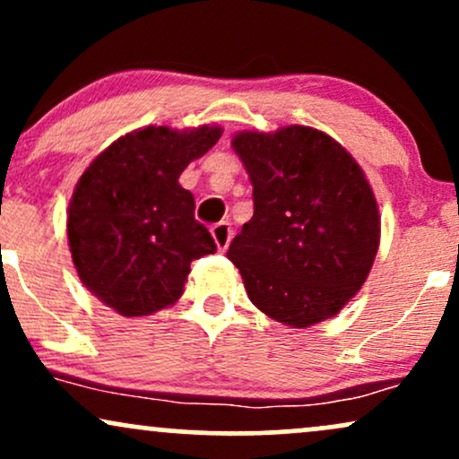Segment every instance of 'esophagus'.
<instances>
[{"label": "esophagus", "mask_w": 459, "mask_h": 459, "mask_svg": "<svg viewBox=\"0 0 459 459\" xmlns=\"http://www.w3.org/2000/svg\"><path fill=\"white\" fill-rule=\"evenodd\" d=\"M212 237L215 241V246H218L220 252H224L226 247L230 244V237H233V229H230L229 222H220L215 224L212 229Z\"/></svg>", "instance_id": "1"}]
</instances>
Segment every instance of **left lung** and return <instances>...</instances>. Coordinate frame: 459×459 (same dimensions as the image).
<instances>
[{
  "instance_id": "1",
  "label": "left lung",
  "mask_w": 459,
  "mask_h": 459,
  "mask_svg": "<svg viewBox=\"0 0 459 459\" xmlns=\"http://www.w3.org/2000/svg\"><path fill=\"white\" fill-rule=\"evenodd\" d=\"M233 149L250 177L255 215L226 256L250 302L291 328L334 317L360 291L380 247V212L362 168L304 125L239 131Z\"/></svg>"
}]
</instances>
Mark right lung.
<instances>
[{"label": "right lung", "instance_id": "1", "mask_svg": "<svg viewBox=\"0 0 459 459\" xmlns=\"http://www.w3.org/2000/svg\"><path fill=\"white\" fill-rule=\"evenodd\" d=\"M220 135L218 125H151L112 142L79 177L66 212L73 263L83 287L123 317L172 307L192 261L215 252L178 177Z\"/></svg>", "mask_w": 459, "mask_h": 459}]
</instances>
